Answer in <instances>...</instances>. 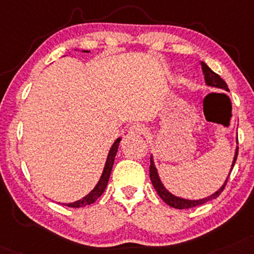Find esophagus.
<instances>
[{
    "mask_svg": "<svg viewBox=\"0 0 254 254\" xmlns=\"http://www.w3.org/2000/svg\"><path fill=\"white\" fill-rule=\"evenodd\" d=\"M145 133V127L140 124H133L131 125L129 129V135L130 136H142Z\"/></svg>",
    "mask_w": 254,
    "mask_h": 254,
    "instance_id": "34e87169",
    "label": "esophagus"
}]
</instances>
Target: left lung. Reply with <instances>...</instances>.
<instances>
[{
  "label": "left lung",
  "instance_id": "1",
  "mask_svg": "<svg viewBox=\"0 0 254 254\" xmlns=\"http://www.w3.org/2000/svg\"><path fill=\"white\" fill-rule=\"evenodd\" d=\"M201 66H202V72H203V75H204V81H206V84L208 85V86L222 88V90H225V91H230V90H228L227 84H226L224 79H221V77H220L219 74H216L215 72H213L212 69H210L209 67L207 66L204 63H201ZM237 140H238V138H237ZM237 157H238V148H237V150H235L233 162H232L231 172H232V169H233L235 161H237ZM149 170H150L151 183H152V186H154V188L156 189L157 194L160 195V197L167 204H169L170 207H173V208H177V209L193 208V207L200 206V204H203V203L208 202V201L213 200V198H216L220 194H221V191L225 189L226 183H227L228 177H230V174H228L227 179H226V181H225L224 185H222V187L220 188L219 190H216L214 194L210 195V196H207V197H204V198H200V200H187V198H182V197L175 196V195H173L169 190H167L166 187H164V186H163V183L161 182V179H160V176H158L157 169H156V167H155L154 160H152V156L150 157V168H149Z\"/></svg>",
  "mask_w": 254,
  "mask_h": 254
}]
</instances>
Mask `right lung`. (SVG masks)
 Here are the masks:
<instances>
[{
    "label": "right lung",
    "instance_id": "right-lung-1",
    "mask_svg": "<svg viewBox=\"0 0 254 254\" xmlns=\"http://www.w3.org/2000/svg\"><path fill=\"white\" fill-rule=\"evenodd\" d=\"M84 52H88V51H84ZM121 139H122L121 137L116 139L115 143L111 146V149H110L108 158H106V162H105V167H104V170H103V174H102V176H100L99 181H98V183L96 185V187H94L92 190H91L90 193L86 195V196L82 197L81 200H78V201H75V202H72V203H64L65 206L72 207V208H80V207H84V206H87V204L93 203L98 197H100V195L104 193L106 186H108L110 174H111L112 167H114L115 157H116V154H117L118 145H119V143H121Z\"/></svg>",
    "mask_w": 254,
    "mask_h": 254
}]
</instances>
